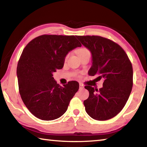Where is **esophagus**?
Wrapping results in <instances>:
<instances>
[{
  "mask_svg": "<svg viewBox=\"0 0 147 147\" xmlns=\"http://www.w3.org/2000/svg\"><path fill=\"white\" fill-rule=\"evenodd\" d=\"M79 86H80V89H82L84 88V86L82 84H80Z\"/></svg>",
  "mask_w": 147,
  "mask_h": 147,
  "instance_id": "34e87169",
  "label": "esophagus"
}]
</instances>
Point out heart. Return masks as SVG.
Returning <instances> with one entry per match:
<instances>
[{
	"instance_id": "obj_1",
	"label": "heart",
	"mask_w": 147,
	"mask_h": 147,
	"mask_svg": "<svg viewBox=\"0 0 147 147\" xmlns=\"http://www.w3.org/2000/svg\"><path fill=\"white\" fill-rule=\"evenodd\" d=\"M78 54L79 56H81L82 55H84V54H90V51H89L88 49L86 48H81L78 50ZM69 57V54L66 56L65 57V59H67Z\"/></svg>"
}]
</instances>
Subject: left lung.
I'll return each instance as SVG.
<instances>
[{
	"mask_svg": "<svg viewBox=\"0 0 147 147\" xmlns=\"http://www.w3.org/2000/svg\"><path fill=\"white\" fill-rule=\"evenodd\" d=\"M91 51L90 76L104 78L99 89L86 86L89 96L84 101L87 113L95 120L106 121L114 117L123 109L133 86L132 65L123 49L115 42L98 36H76Z\"/></svg>",
	"mask_w": 147,
	"mask_h": 147,
	"instance_id": "1",
	"label": "left lung"
}]
</instances>
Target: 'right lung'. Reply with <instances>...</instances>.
<instances>
[{
	"label": "right lung",
	"mask_w": 147,
	"mask_h": 147,
	"mask_svg": "<svg viewBox=\"0 0 147 147\" xmlns=\"http://www.w3.org/2000/svg\"><path fill=\"white\" fill-rule=\"evenodd\" d=\"M81 46L74 36L45 34L24 47L17 68L19 90L26 107L37 118L52 121L65 113L79 84L70 81L61 86L53 74L63 68L69 51Z\"/></svg>",
	"instance_id": "add662e5"
}]
</instances>
